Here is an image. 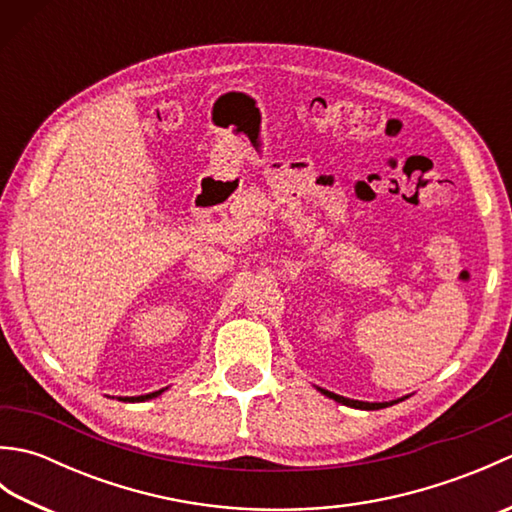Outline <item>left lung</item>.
Here are the masks:
<instances>
[{"mask_svg": "<svg viewBox=\"0 0 512 512\" xmlns=\"http://www.w3.org/2000/svg\"><path fill=\"white\" fill-rule=\"evenodd\" d=\"M319 391H321V394L328 396V398H332V400H336V402H341V405L356 407V409L372 411V409H385V407H389V405H394V402H361V400H350V398L336 396V394H332V391H328V389H319Z\"/></svg>", "mask_w": 512, "mask_h": 512, "instance_id": "obj_1", "label": "left lung"}]
</instances>
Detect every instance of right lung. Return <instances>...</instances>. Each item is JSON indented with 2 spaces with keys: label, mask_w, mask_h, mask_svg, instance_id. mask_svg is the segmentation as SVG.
Segmentation results:
<instances>
[{
  "label": "right lung",
  "mask_w": 512,
  "mask_h": 512,
  "mask_svg": "<svg viewBox=\"0 0 512 512\" xmlns=\"http://www.w3.org/2000/svg\"><path fill=\"white\" fill-rule=\"evenodd\" d=\"M158 394H162V389H160V391H154V394H147V396H136V398H123V400H129V402H134V400H149V398H156Z\"/></svg>",
  "instance_id": "1"
}]
</instances>
